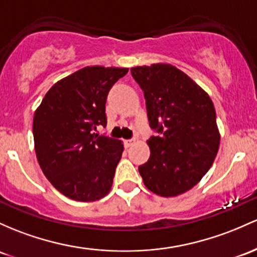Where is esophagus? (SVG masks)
Returning a JSON list of instances; mask_svg holds the SVG:
<instances>
[{
    "mask_svg": "<svg viewBox=\"0 0 257 257\" xmlns=\"http://www.w3.org/2000/svg\"><path fill=\"white\" fill-rule=\"evenodd\" d=\"M135 142H137V140H135V139L124 140V145H125L126 148H129V146H132V145H133V144H135Z\"/></svg>",
    "mask_w": 257,
    "mask_h": 257,
    "instance_id": "34e87169",
    "label": "esophagus"
}]
</instances>
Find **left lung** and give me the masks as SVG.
Instances as JSON below:
<instances>
[{"label": "left lung", "instance_id": "left-lung-1", "mask_svg": "<svg viewBox=\"0 0 257 257\" xmlns=\"http://www.w3.org/2000/svg\"><path fill=\"white\" fill-rule=\"evenodd\" d=\"M131 70L145 95L150 126L160 134L146 142L150 159L139 167L140 176L156 195H182L202 179L218 152L215 106L201 86L172 64Z\"/></svg>", "mask_w": 257, "mask_h": 257}]
</instances>
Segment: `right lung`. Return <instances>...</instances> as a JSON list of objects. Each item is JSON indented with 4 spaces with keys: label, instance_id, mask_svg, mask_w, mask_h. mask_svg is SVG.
<instances>
[{
    "label": "right lung",
    "instance_id": "1",
    "mask_svg": "<svg viewBox=\"0 0 257 257\" xmlns=\"http://www.w3.org/2000/svg\"><path fill=\"white\" fill-rule=\"evenodd\" d=\"M128 68L87 66L53 84L33 119L42 172L64 196L95 201L109 193L123 142L95 134L106 125L107 94Z\"/></svg>",
    "mask_w": 257,
    "mask_h": 257
}]
</instances>
